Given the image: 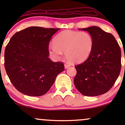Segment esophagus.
Returning a JSON list of instances; mask_svg holds the SVG:
<instances>
[{"instance_id": "esophagus-1", "label": "esophagus", "mask_w": 125, "mask_h": 125, "mask_svg": "<svg viewBox=\"0 0 125 125\" xmlns=\"http://www.w3.org/2000/svg\"><path fill=\"white\" fill-rule=\"evenodd\" d=\"M70 66V65L68 64H66L64 65V68L65 69H67V68H68Z\"/></svg>"}]
</instances>
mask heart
I'll return each mask as SVG.
<instances>
[{
  "instance_id": "1",
  "label": "heart",
  "mask_w": 125,
  "mask_h": 125,
  "mask_svg": "<svg viewBox=\"0 0 125 125\" xmlns=\"http://www.w3.org/2000/svg\"><path fill=\"white\" fill-rule=\"evenodd\" d=\"M49 45L48 51L54 59H59L65 52L66 59L72 63L86 60L91 54L94 47L92 36L86 32L66 30L61 32Z\"/></svg>"
}]
</instances>
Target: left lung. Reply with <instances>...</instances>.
I'll use <instances>...</instances> for the list:
<instances>
[{
  "label": "left lung",
  "mask_w": 125,
  "mask_h": 125,
  "mask_svg": "<svg viewBox=\"0 0 125 125\" xmlns=\"http://www.w3.org/2000/svg\"><path fill=\"white\" fill-rule=\"evenodd\" d=\"M79 30L92 36L94 47L88 59L75 66L77 74L74 85L86 96L103 94L112 88L120 73V47L113 35L100 27L92 26Z\"/></svg>",
  "instance_id": "1"
}]
</instances>
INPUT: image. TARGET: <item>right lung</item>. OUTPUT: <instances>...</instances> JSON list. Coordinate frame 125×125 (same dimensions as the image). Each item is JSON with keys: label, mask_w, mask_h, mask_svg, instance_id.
Returning <instances> with one entry per match:
<instances>
[{"label": "right lung", "mask_w": 125, "mask_h": 125, "mask_svg": "<svg viewBox=\"0 0 125 125\" xmlns=\"http://www.w3.org/2000/svg\"><path fill=\"white\" fill-rule=\"evenodd\" d=\"M60 28L30 27L16 32L6 46L4 66L15 88L29 96H41L50 89L64 70L63 63L49 59L48 45Z\"/></svg>", "instance_id": "add662e5"}]
</instances>
